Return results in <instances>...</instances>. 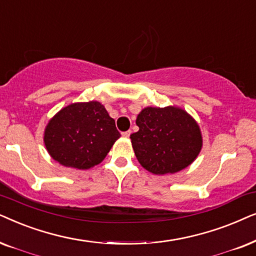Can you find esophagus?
Instances as JSON below:
<instances>
[{
    "instance_id": "obj_1",
    "label": "esophagus",
    "mask_w": 256,
    "mask_h": 256,
    "mask_svg": "<svg viewBox=\"0 0 256 256\" xmlns=\"http://www.w3.org/2000/svg\"><path fill=\"white\" fill-rule=\"evenodd\" d=\"M130 134H131V131H125V132H122V136L124 138H128V137H130Z\"/></svg>"
}]
</instances>
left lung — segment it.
Wrapping results in <instances>:
<instances>
[{
  "mask_svg": "<svg viewBox=\"0 0 256 256\" xmlns=\"http://www.w3.org/2000/svg\"><path fill=\"white\" fill-rule=\"evenodd\" d=\"M130 136L138 162L156 176L176 173L192 164L202 148V136L192 116L182 108H142Z\"/></svg>",
  "mask_w": 256,
  "mask_h": 256,
  "instance_id": "obj_1",
  "label": "left lung"
}]
</instances>
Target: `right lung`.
<instances>
[{
	"mask_svg": "<svg viewBox=\"0 0 256 256\" xmlns=\"http://www.w3.org/2000/svg\"><path fill=\"white\" fill-rule=\"evenodd\" d=\"M119 137L104 105L91 100L60 108L46 124L43 139L48 153L60 165L88 170L103 162Z\"/></svg>",
	"mask_w": 256,
	"mask_h": 256,
	"instance_id": "add662e5",
	"label": "right lung"
}]
</instances>
